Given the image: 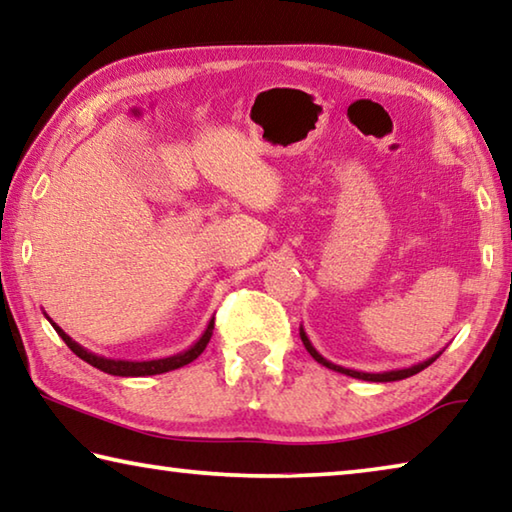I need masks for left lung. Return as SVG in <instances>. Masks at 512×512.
<instances>
[{
  "instance_id": "obj_1",
  "label": "left lung",
  "mask_w": 512,
  "mask_h": 512,
  "mask_svg": "<svg viewBox=\"0 0 512 512\" xmlns=\"http://www.w3.org/2000/svg\"><path fill=\"white\" fill-rule=\"evenodd\" d=\"M300 339H302V343H305L307 352H309L311 357H314V359L320 363V366H325V368L334 370V372H341V375H348V377H354V379H363V381H400V379H406V377H411V375H418L420 370H424L427 366H431V363L436 361V359L440 357V354H443V352L433 354V357H429L427 361L413 363V366H409V368H395V370H384V372H363V370H352V368L336 366V363L327 361V359L323 357V354H320V352L314 348V345H311L309 336H307L305 329H302V325H300Z\"/></svg>"
}]
</instances>
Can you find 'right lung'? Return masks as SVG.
Instances as JSON below:
<instances>
[{
	"mask_svg": "<svg viewBox=\"0 0 512 512\" xmlns=\"http://www.w3.org/2000/svg\"><path fill=\"white\" fill-rule=\"evenodd\" d=\"M47 316V314H45ZM47 320L54 329L58 332L60 339L67 343V348L72 350L76 357L83 359L85 363H90V366L99 368L101 372H108V375H115V377H146V375H162V372H169V370H176V368H183L187 363H192L196 357H201V352L207 348V343L212 339V329H214V318L207 323L205 332L201 334V339H198L192 348H187L178 354H171V357H164V359H151V361H126V359H108V357H99V354H94L90 350H85L83 345L76 343L72 336H67L63 329H60L54 320L47 316Z\"/></svg>",
	"mask_w": 512,
	"mask_h": 512,
	"instance_id": "1",
	"label": "right lung"
}]
</instances>
